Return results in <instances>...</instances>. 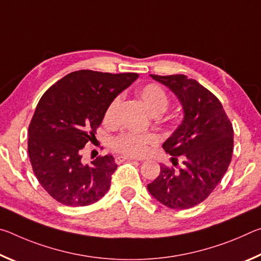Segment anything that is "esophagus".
I'll return each instance as SVG.
<instances>
[{
	"instance_id": "34e87169",
	"label": "esophagus",
	"mask_w": 261,
	"mask_h": 261,
	"mask_svg": "<svg viewBox=\"0 0 261 261\" xmlns=\"http://www.w3.org/2000/svg\"><path fill=\"white\" fill-rule=\"evenodd\" d=\"M129 160H138V159H135L131 156H124V155H120V156L115 158V161H116V163H122L123 161H129Z\"/></svg>"
}]
</instances>
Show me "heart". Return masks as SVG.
<instances>
[{"instance_id": "heart-1", "label": "heart", "mask_w": 261, "mask_h": 261, "mask_svg": "<svg viewBox=\"0 0 261 261\" xmlns=\"http://www.w3.org/2000/svg\"><path fill=\"white\" fill-rule=\"evenodd\" d=\"M140 99L153 115L165 113L169 107V96L165 88L155 83H149L139 90ZM121 96L117 95L110 101L105 112V120L113 121L115 110L120 103ZM159 143V138L153 134H137V132H122L114 137L110 146L115 152L127 156H143L148 152L151 146Z\"/></svg>"}]
</instances>
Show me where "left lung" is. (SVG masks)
<instances>
[{
	"label": "left lung",
	"mask_w": 261,
	"mask_h": 261,
	"mask_svg": "<svg viewBox=\"0 0 261 261\" xmlns=\"http://www.w3.org/2000/svg\"><path fill=\"white\" fill-rule=\"evenodd\" d=\"M151 77L177 95L184 120L162 145L173 165H161L147 189L169 208H191L213 192L230 165L232 124L220 100L194 79L184 74Z\"/></svg>",
	"instance_id": "8db88e82"
}]
</instances>
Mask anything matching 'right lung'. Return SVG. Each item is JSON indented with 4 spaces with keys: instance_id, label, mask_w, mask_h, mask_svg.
Returning a JSON list of instances; mask_svg holds the SVG:
<instances>
[{
    "instance_id": "add662e5",
    "label": "right lung",
    "mask_w": 261,
    "mask_h": 261,
    "mask_svg": "<svg viewBox=\"0 0 261 261\" xmlns=\"http://www.w3.org/2000/svg\"><path fill=\"white\" fill-rule=\"evenodd\" d=\"M138 73L79 70L50 86L29 125L28 151L33 173L51 198L65 206H87L108 191L117 165L112 155L84 165L82 152L115 96Z\"/></svg>"
}]
</instances>
